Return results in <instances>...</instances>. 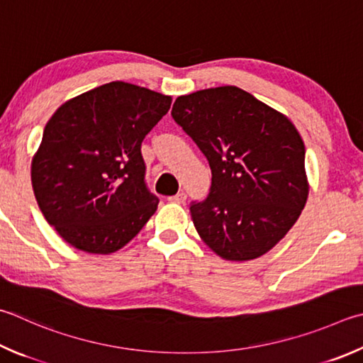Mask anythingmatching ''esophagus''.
Masks as SVG:
<instances>
[{"label":"esophagus","instance_id":"esophagus-1","mask_svg":"<svg viewBox=\"0 0 363 363\" xmlns=\"http://www.w3.org/2000/svg\"><path fill=\"white\" fill-rule=\"evenodd\" d=\"M168 200L171 203H176V204H184V203H186V200H187V195L184 194V192H179V194H176L173 196H169Z\"/></svg>","mask_w":363,"mask_h":363}]
</instances>
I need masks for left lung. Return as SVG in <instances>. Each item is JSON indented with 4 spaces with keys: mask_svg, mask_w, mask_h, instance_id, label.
Listing matches in <instances>:
<instances>
[{
    "mask_svg": "<svg viewBox=\"0 0 363 363\" xmlns=\"http://www.w3.org/2000/svg\"><path fill=\"white\" fill-rule=\"evenodd\" d=\"M174 121L209 162L208 199L194 225L230 262L254 260L284 238L305 208V144L291 118L235 85L177 96Z\"/></svg>",
    "mask_w": 363,
    "mask_h": 363,
    "instance_id": "obj_1",
    "label": "left lung"
}]
</instances>
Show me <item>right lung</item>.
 <instances>
[{"label":"right lung","instance_id":"right-lung-1","mask_svg":"<svg viewBox=\"0 0 363 363\" xmlns=\"http://www.w3.org/2000/svg\"><path fill=\"white\" fill-rule=\"evenodd\" d=\"M173 98L116 81L65 101L31 159L39 209L62 238L113 254L141 232L159 199L144 184L141 143Z\"/></svg>","mask_w":363,"mask_h":363}]
</instances>
